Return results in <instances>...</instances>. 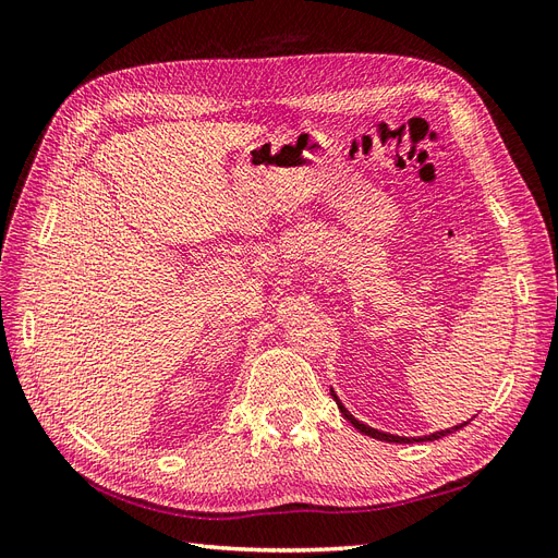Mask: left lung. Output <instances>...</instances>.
<instances>
[{
	"label": "left lung",
	"instance_id": "8db88e82",
	"mask_svg": "<svg viewBox=\"0 0 558 558\" xmlns=\"http://www.w3.org/2000/svg\"><path fill=\"white\" fill-rule=\"evenodd\" d=\"M330 396L335 398V402H337V408H340V412L344 414V418L349 421V424L356 428V430H361L363 435H369V437H375V440H384V442H398V445H408V442H430V440H440V437H445V435H451V433H456V430H461L463 426H468V421L465 424H461V426H453V428H447V430H440V433H433V435H424V437H400V435H391V433H381V430H377V428H369V426H365V424H361V421L353 416V414H349V410L344 408V404L340 402V398H337V393L335 391H330Z\"/></svg>",
	"mask_w": 558,
	"mask_h": 558
}]
</instances>
